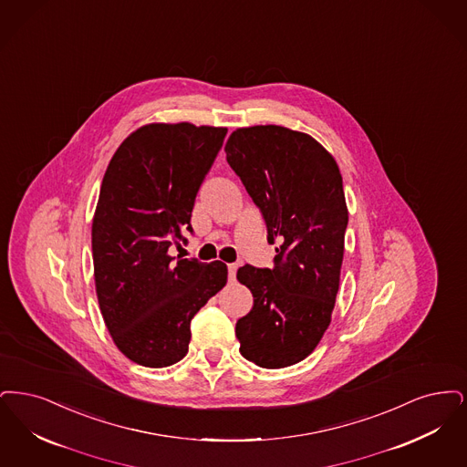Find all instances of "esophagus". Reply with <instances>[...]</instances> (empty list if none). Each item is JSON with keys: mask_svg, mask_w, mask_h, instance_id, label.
I'll return each instance as SVG.
<instances>
[{"mask_svg": "<svg viewBox=\"0 0 467 467\" xmlns=\"http://www.w3.org/2000/svg\"><path fill=\"white\" fill-rule=\"evenodd\" d=\"M235 274H237V265H228V281H230V283L235 281Z\"/></svg>", "mask_w": 467, "mask_h": 467, "instance_id": "obj_1", "label": "esophagus"}]
</instances>
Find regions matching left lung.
<instances>
[{
    "mask_svg": "<svg viewBox=\"0 0 467 467\" xmlns=\"http://www.w3.org/2000/svg\"><path fill=\"white\" fill-rule=\"evenodd\" d=\"M230 167L264 214L274 268L244 265L254 305L235 326L241 354L262 368L304 361L321 342L340 285L348 211L333 155L312 136L281 125L234 130Z\"/></svg>",
    "mask_w": 467,
    "mask_h": 467,
    "instance_id": "obj_1",
    "label": "left lung"
}]
</instances>
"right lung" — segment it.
<instances>
[{
	"label": "right lung",
	"mask_w": 467,
	"mask_h": 467,
	"mask_svg": "<svg viewBox=\"0 0 467 467\" xmlns=\"http://www.w3.org/2000/svg\"><path fill=\"white\" fill-rule=\"evenodd\" d=\"M226 127L148 123L123 140L102 178L92 258L104 325L125 358L146 368L188 352L193 316L223 289L222 262L174 258Z\"/></svg>",
	"instance_id": "1"
}]
</instances>
